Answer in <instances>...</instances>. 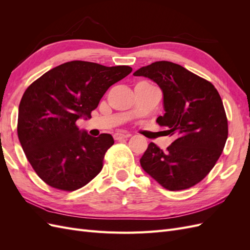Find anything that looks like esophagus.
Here are the masks:
<instances>
[{"mask_svg":"<svg viewBox=\"0 0 250 250\" xmlns=\"http://www.w3.org/2000/svg\"><path fill=\"white\" fill-rule=\"evenodd\" d=\"M130 133H127V132H116L113 134V139L115 140H122V139H127L130 137Z\"/></svg>","mask_w":250,"mask_h":250,"instance_id":"obj_1","label":"esophagus"}]
</instances>
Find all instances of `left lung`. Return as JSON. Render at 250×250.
Returning <instances> with one entry per match:
<instances>
[{"label": "left lung", "mask_w": 250, "mask_h": 250, "mask_svg": "<svg viewBox=\"0 0 250 250\" xmlns=\"http://www.w3.org/2000/svg\"><path fill=\"white\" fill-rule=\"evenodd\" d=\"M133 75L151 79L162 89L165 113L156 122L174 138L167 151L149 144L140 160L143 170L170 191L198 184L214 168L228 140V119L218 90L170 62H153Z\"/></svg>", "instance_id": "obj_1"}]
</instances>
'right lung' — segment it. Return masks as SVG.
<instances>
[{
  "instance_id": "add662e5",
  "label": "right lung",
  "mask_w": 250,
  "mask_h": 250,
  "mask_svg": "<svg viewBox=\"0 0 250 250\" xmlns=\"http://www.w3.org/2000/svg\"><path fill=\"white\" fill-rule=\"evenodd\" d=\"M131 71L128 65L75 60L44 73L26 89L18 135L27 160L47 185L75 191L100 173L115 141L108 133L90 137L76 121L92 118L106 90Z\"/></svg>"
}]
</instances>
